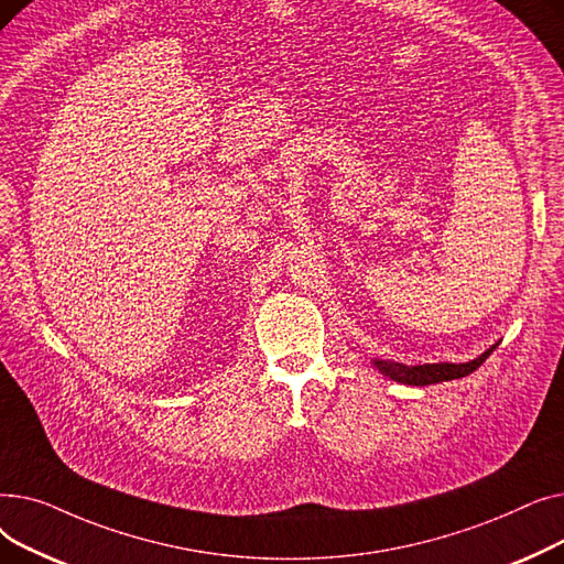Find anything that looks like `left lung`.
Listing matches in <instances>:
<instances>
[{"label": "left lung", "instance_id": "left-lung-1", "mask_svg": "<svg viewBox=\"0 0 564 564\" xmlns=\"http://www.w3.org/2000/svg\"><path fill=\"white\" fill-rule=\"evenodd\" d=\"M496 347V345H494ZM487 349L482 357L473 359L468 364H425V366H404V364H393V361H375V366L395 381L409 383V387H427V383H438V381H448V379H459L470 372H476L489 354L494 351Z\"/></svg>", "mask_w": 564, "mask_h": 564}]
</instances>
